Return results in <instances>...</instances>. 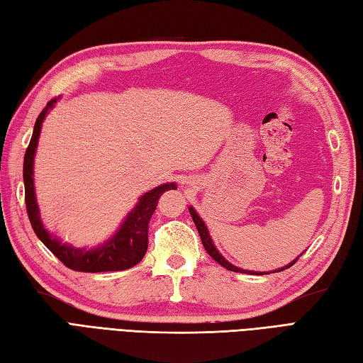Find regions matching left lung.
Segmentation results:
<instances>
[{
  "instance_id": "8db88e82",
  "label": "left lung",
  "mask_w": 363,
  "mask_h": 363,
  "mask_svg": "<svg viewBox=\"0 0 363 363\" xmlns=\"http://www.w3.org/2000/svg\"><path fill=\"white\" fill-rule=\"evenodd\" d=\"M189 214H191V217H192V220H194V223H196V226H197V231H199V234H200V238H201V243H203V246H205V250H206V252L211 255L212 259H214L218 264H222L223 268H226V269H229V271H234V272H243V274H257V272H252V271H246V269H240V268H237V267H234V264H231L229 262H226L223 257H222V254H220L217 250H216V246L212 245V240H211V237H209V233H208V228H206V225L203 223V220L199 217V214L196 211H194V208H189ZM297 262V259L293 262V263H289V264H286L285 268H281V269H279V271H284V269H288L289 267H293V264ZM277 272V271H276ZM267 274H269V272H267Z\"/></svg>"
}]
</instances>
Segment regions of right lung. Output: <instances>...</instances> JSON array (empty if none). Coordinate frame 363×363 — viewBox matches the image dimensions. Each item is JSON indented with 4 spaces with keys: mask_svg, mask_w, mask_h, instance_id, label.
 Segmentation results:
<instances>
[{
    "mask_svg": "<svg viewBox=\"0 0 363 363\" xmlns=\"http://www.w3.org/2000/svg\"><path fill=\"white\" fill-rule=\"evenodd\" d=\"M55 101L57 99H52L46 104V108H44L38 115L37 121H35L30 143L28 149H26V154H24V164H23L24 200H26V211H28L33 231L40 240L48 246L49 251L69 269L79 271V272H104V271H123V269H129L132 267H135V264L145 257V254L147 251L149 222H151V217L157 208L158 199H160L163 192L169 189H177L175 183L162 184V186H158L152 191L146 192L145 196H141L137 206L129 212L128 218L118 229V233L115 234L108 243L100 246V248L86 251V250L72 248V246H67V245H61V242H58L57 238L49 235V233L44 229L41 223L37 200H35L33 177H32L33 155H35V149H37L43 120Z\"/></svg>",
    "mask_w": 363,
    "mask_h": 363,
    "instance_id": "1",
    "label": "right lung"
}]
</instances>
